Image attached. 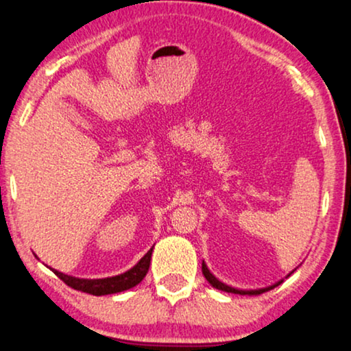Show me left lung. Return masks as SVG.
Wrapping results in <instances>:
<instances>
[{
  "label": "left lung",
  "instance_id": "1",
  "mask_svg": "<svg viewBox=\"0 0 351 351\" xmlns=\"http://www.w3.org/2000/svg\"><path fill=\"white\" fill-rule=\"evenodd\" d=\"M202 273H204V276H205V279H207V281L212 284L213 287H217V289H220V291H225V292H232V294H241V295H245V294H250V295H258V294H263V292H266V291H271L273 289V287H276V286H279V284L281 282H278V284H274V286H271V287H266V289H259V291H240V289H233V287H230V286H226V284H223V282H220L218 281V279L215 278V276H213L212 273H210V271L207 269V266H205V263H202Z\"/></svg>",
  "mask_w": 351,
  "mask_h": 351
}]
</instances>
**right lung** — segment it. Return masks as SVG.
<instances>
[{"mask_svg":"<svg viewBox=\"0 0 351 351\" xmlns=\"http://www.w3.org/2000/svg\"><path fill=\"white\" fill-rule=\"evenodd\" d=\"M151 254H152V250L147 251V253L141 258V261H139L134 267H131V269L126 271V273L114 276V278L78 279V278H72V276L62 274L59 271H53V274H56L57 278H60L69 287H72V289L75 291L86 292V294H92V295L117 294V292L131 289V287H134L136 284L143 281L144 276L147 274V269H149Z\"/></svg>","mask_w":351,"mask_h":351,"instance_id":"obj_1","label":"right lung"}]
</instances>
